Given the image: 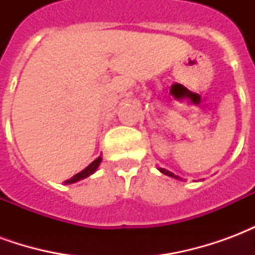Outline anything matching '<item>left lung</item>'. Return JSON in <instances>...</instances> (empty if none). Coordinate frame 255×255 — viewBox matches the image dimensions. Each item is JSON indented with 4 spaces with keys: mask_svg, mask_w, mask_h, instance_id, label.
Returning a JSON list of instances; mask_svg holds the SVG:
<instances>
[{
    "mask_svg": "<svg viewBox=\"0 0 255 255\" xmlns=\"http://www.w3.org/2000/svg\"><path fill=\"white\" fill-rule=\"evenodd\" d=\"M158 169H160V172H161V173H164V175H166V176L175 177V179H180V177H179V176H176V175H173V173H172V172L166 171V169H164V168H158Z\"/></svg>",
    "mask_w": 255,
    "mask_h": 255,
    "instance_id": "left-lung-1",
    "label": "left lung"
}]
</instances>
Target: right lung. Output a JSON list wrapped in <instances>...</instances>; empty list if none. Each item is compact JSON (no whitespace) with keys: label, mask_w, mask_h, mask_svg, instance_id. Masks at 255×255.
<instances>
[{"label":"right lung","mask_w":255,"mask_h":255,"mask_svg":"<svg viewBox=\"0 0 255 255\" xmlns=\"http://www.w3.org/2000/svg\"><path fill=\"white\" fill-rule=\"evenodd\" d=\"M101 161H102V157H98L97 160H94L91 164H90L89 166H86L83 171L79 172V173H76L75 176H72L71 179H68V180H65V184H71V183H75V182H79V180H82V179H84V177L90 176V175H93L95 171H97V168L100 166Z\"/></svg>","instance_id":"right-lung-1"}]
</instances>
